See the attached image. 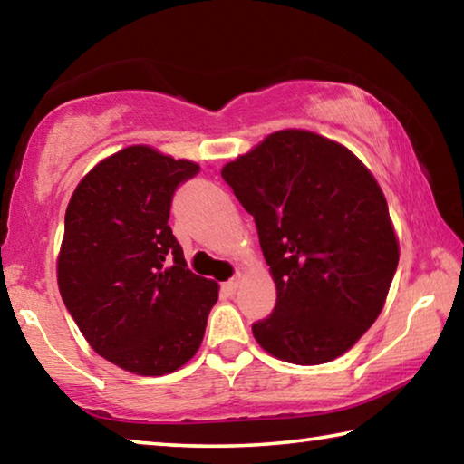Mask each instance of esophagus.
I'll list each match as a JSON object with an SVG mask.
<instances>
[{
    "instance_id": "34e87169",
    "label": "esophagus",
    "mask_w": 464,
    "mask_h": 464,
    "mask_svg": "<svg viewBox=\"0 0 464 464\" xmlns=\"http://www.w3.org/2000/svg\"><path fill=\"white\" fill-rule=\"evenodd\" d=\"M239 278H241V274H237V276H233L229 282H225V290L227 293H235V290L239 288Z\"/></svg>"
}]
</instances>
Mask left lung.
I'll return each instance as SVG.
<instances>
[{
	"mask_svg": "<svg viewBox=\"0 0 464 464\" xmlns=\"http://www.w3.org/2000/svg\"><path fill=\"white\" fill-rule=\"evenodd\" d=\"M221 176L254 217L276 304L251 332L293 364L342 356L374 324L399 262L384 194L348 149L274 132Z\"/></svg>",
	"mask_w": 464,
	"mask_h": 464,
	"instance_id": "8db88e82",
	"label": "left lung"
}]
</instances>
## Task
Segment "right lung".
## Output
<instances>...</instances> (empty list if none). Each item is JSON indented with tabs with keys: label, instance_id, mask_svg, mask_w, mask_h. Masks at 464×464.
<instances>
[{
	"label": "right lung",
	"instance_id": "add662e5",
	"mask_svg": "<svg viewBox=\"0 0 464 464\" xmlns=\"http://www.w3.org/2000/svg\"><path fill=\"white\" fill-rule=\"evenodd\" d=\"M198 171L151 147H127L69 200L57 262L63 303L92 348L129 372L184 366L218 298L217 282L188 270L168 225L179 184Z\"/></svg>",
	"mask_w": 464,
	"mask_h": 464
}]
</instances>
